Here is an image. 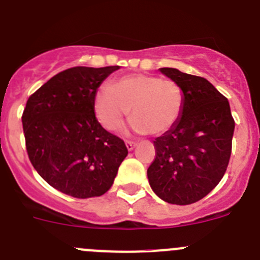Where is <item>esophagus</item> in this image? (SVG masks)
<instances>
[{
    "instance_id": "obj_1",
    "label": "esophagus",
    "mask_w": 260,
    "mask_h": 260,
    "mask_svg": "<svg viewBox=\"0 0 260 260\" xmlns=\"http://www.w3.org/2000/svg\"><path fill=\"white\" fill-rule=\"evenodd\" d=\"M125 146H127V149L131 151V150H133L136 147V142L127 140V141H125Z\"/></svg>"
}]
</instances>
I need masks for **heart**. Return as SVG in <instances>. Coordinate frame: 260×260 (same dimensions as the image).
<instances>
[{"mask_svg": "<svg viewBox=\"0 0 260 260\" xmlns=\"http://www.w3.org/2000/svg\"><path fill=\"white\" fill-rule=\"evenodd\" d=\"M132 127L152 135L168 132L181 119L185 96L172 79L157 75L129 74L119 78L114 86H104L94 99V111L101 124L116 131L132 113Z\"/></svg>", "mask_w": 260, "mask_h": 260, "instance_id": "b5f03b06", "label": "heart"}]
</instances>
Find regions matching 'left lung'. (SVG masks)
Listing matches in <instances>:
<instances>
[{
	"mask_svg": "<svg viewBox=\"0 0 260 260\" xmlns=\"http://www.w3.org/2000/svg\"><path fill=\"white\" fill-rule=\"evenodd\" d=\"M160 72L179 84L185 105L178 123L155 138L147 177L160 199L188 205L205 198L224 176L235 120L229 100L209 81L173 68Z\"/></svg>",
	"mask_w": 260,
	"mask_h": 260,
	"instance_id": "left-lung-1",
	"label": "left lung"
}]
</instances>
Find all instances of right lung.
<instances>
[{"label": "right lung", "mask_w": 260, "mask_h": 260, "mask_svg": "<svg viewBox=\"0 0 260 260\" xmlns=\"http://www.w3.org/2000/svg\"><path fill=\"white\" fill-rule=\"evenodd\" d=\"M119 67H74L53 75L30 94L23 111L31 166L48 185L77 199L101 196L127 156L124 141L94 115V97Z\"/></svg>", "instance_id": "1"}]
</instances>
